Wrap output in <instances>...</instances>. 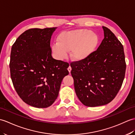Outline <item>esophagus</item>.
<instances>
[{"instance_id":"obj_1","label":"esophagus","mask_w":135,"mask_h":135,"mask_svg":"<svg viewBox=\"0 0 135 135\" xmlns=\"http://www.w3.org/2000/svg\"><path fill=\"white\" fill-rule=\"evenodd\" d=\"M71 70H72V68H71V66L70 65V66L68 67V71H69V73H71Z\"/></svg>"}]
</instances>
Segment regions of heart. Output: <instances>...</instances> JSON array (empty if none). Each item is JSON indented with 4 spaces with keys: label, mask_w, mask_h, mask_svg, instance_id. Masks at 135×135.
<instances>
[{
    "label": "heart",
    "mask_w": 135,
    "mask_h": 135,
    "mask_svg": "<svg viewBox=\"0 0 135 135\" xmlns=\"http://www.w3.org/2000/svg\"><path fill=\"white\" fill-rule=\"evenodd\" d=\"M99 44V37L94 32L85 29L76 30L61 33L57 42L52 46L56 57L64 59L67 52L71 51V56L75 60H82L95 51Z\"/></svg>",
    "instance_id": "b5f03b06"
}]
</instances>
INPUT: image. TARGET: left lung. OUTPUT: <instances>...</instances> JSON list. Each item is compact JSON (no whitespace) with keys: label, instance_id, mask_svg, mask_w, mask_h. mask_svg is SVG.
Returning <instances> with one entry per match:
<instances>
[{"label":"left lung","instance_id":"1","mask_svg":"<svg viewBox=\"0 0 135 135\" xmlns=\"http://www.w3.org/2000/svg\"><path fill=\"white\" fill-rule=\"evenodd\" d=\"M102 27L104 38L97 51L70 64L75 93L89 107L110 102L121 89L126 70L123 45L110 29Z\"/></svg>","mask_w":135,"mask_h":135}]
</instances>
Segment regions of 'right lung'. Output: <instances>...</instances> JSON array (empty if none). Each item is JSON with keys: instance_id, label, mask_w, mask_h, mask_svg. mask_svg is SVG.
Here are the masks:
<instances>
[{"instance_id": "obj_1", "label": "right lung", "mask_w": 135, "mask_h": 135, "mask_svg": "<svg viewBox=\"0 0 135 135\" xmlns=\"http://www.w3.org/2000/svg\"><path fill=\"white\" fill-rule=\"evenodd\" d=\"M56 28L28 29L11 48L12 84L22 101L35 108H45L53 104L62 79L69 74L68 62L52 56L51 39Z\"/></svg>"}]
</instances>
